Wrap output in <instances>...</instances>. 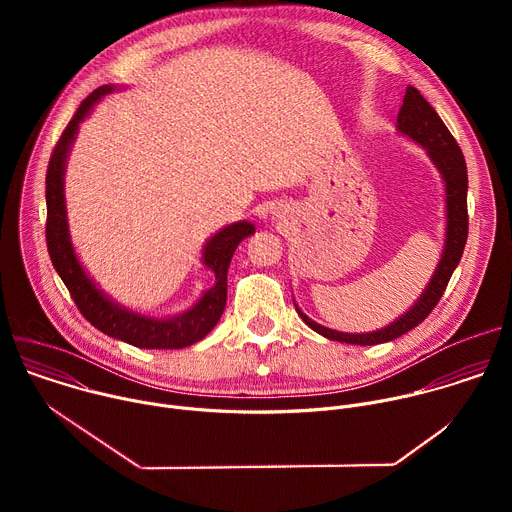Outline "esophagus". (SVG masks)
Here are the masks:
<instances>
[{
	"mask_svg": "<svg viewBox=\"0 0 512 512\" xmlns=\"http://www.w3.org/2000/svg\"><path fill=\"white\" fill-rule=\"evenodd\" d=\"M271 214H273L275 221L285 223V221H289V218H291V208L285 206V204H279V206H275V208L271 210Z\"/></svg>",
	"mask_w": 512,
	"mask_h": 512,
	"instance_id": "obj_1",
	"label": "esophagus"
}]
</instances>
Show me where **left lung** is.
<instances>
[{"label": "left lung", "mask_w": 512, "mask_h": 512, "mask_svg": "<svg viewBox=\"0 0 512 512\" xmlns=\"http://www.w3.org/2000/svg\"><path fill=\"white\" fill-rule=\"evenodd\" d=\"M397 131L405 135L407 139L415 141L417 145L425 150L427 158L431 164L440 172L446 188V239H444V249L440 263H437L429 283L425 285L423 294L417 298V302L403 312L397 320L391 324L373 330V332H338L332 328H326L312 318H308L296 304L298 316L318 334H322L328 340L344 342V344H356V346H373L381 342L395 340L403 336L405 332L413 330L419 326L431 310L440 302L444 296V291L448 287V281L458 267L466 239H468V172H466V162L464 154L460 150V145L440 119V115L435 113V109L421 97V93L415 87H407L403 105L397 115Z\"/></svg>", "instance_id": "1"}]
</instances>
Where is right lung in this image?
Segmentation results:
<instances>
[{"mask_svg": "<svg viewBox=\"0 0 512 512\" xmlns=\"http://www.w3.org/2000/svg\"><path fill=\"white\" fill-rule=\"evenodd\" d=\"M115 85H103L93 91L77 109L75 117L70 119L62 131L56 148L50 156L46 172V245L52 259V265L64 285L68 287L72 300H75L81 314L103 334L123 340L137 348H186L202 340L221 320L227 306V271L239 243L255 233L253 223L239 221L223 227L214 233L202 247V265L208 267L214 275V285L202 291L200 300L168 318H156L131 310L97 285V281L83 267L75 245H72L66 216V198H64V172L72 143L77 139L81 123L91 115L93 107L109 93L117 91Z\"/></svg>", "mask_w": 512, "mask_h": 512, "instance_id": "add662e5", "label": "right lung"}]
</instances>
